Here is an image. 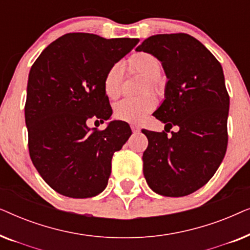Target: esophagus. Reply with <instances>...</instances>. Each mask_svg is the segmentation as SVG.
I'll use <instances>...</instances> for the list:
<instances>
[{"instance_id": "obj_1", "label": "esophagus", "mask_w": 250, "mask_h": 250, "mask_svg": "<svg viewBox=\"0 0 250 250\" xmlns=\"http://www.w3.org/2000/svg\"><path fill=\"white\" fill-rule=\"evenodd\" d=\"M131 128H132V131L134 132V133H138V132H140V129H141L138 125H134V124L131 125Z\"/></svg>"}]
</instances>
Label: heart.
I'll return each mask as SVG.
<instances>
[{
    "label": "heart",
    "mask_w": 250,
    "mask_h": 250,
    "mask_svg": "<svg viewBox=\"0 0 250 250\" xmlns=\"http://www.w3.org/2000/svg\"><path fill=\"white\" fill-rule=\"evenodd\" d=\"M129 74H139L146 77L145 90L158 91V77L162 73V62L158 58L148 52H135L126 60ZM123 70L118 64H112L104 77V91L109 99H117L122 94ZM157 105L156 98L146 94L141 98H125L115 105V116L119 121L139 124L148 117Z\"/></svg>",
    "instance_id": "obj_1"
}]
</instances>
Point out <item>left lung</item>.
<instances>
[{
    "mask_svg": "<svg viewBox=\"0 0 250 250\" xmlns=\"http://www.w3.org/2000/svg\"><path fill=\"white\" fill-rule=\"evenodd\" d=\"M136 51L158 58L165 70V100L153 116L166 132L142 129L148 138L143 174L150 189L165 197H183L209 181L228 146L230 97L224 74L209 50L184 33L150 36Z\"/></svg>",
    "mask_w": 250,
    "mask_h": 250,
    "instance_id": "1",
    "label": "left lung"
}]
</instances>
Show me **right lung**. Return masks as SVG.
I'll list each match as a JSON object with an SVG mask.
<instances>
[{
    "instance_id": "obj_1",
    "label": "right lung",
    "mask_w": 250,
    "mask_h": 250,
    "mask_svg": "<svg viewBox=\"0 0 250 250\" xmlns=\"http://www.w3.org/2000/svg\"><path fill=\"white\" fill-rule=\"evenodd\" d=\"M139 41L69 33L46 46L30 68L25 104L29 156L58 193L91 198L107 187L112 156L131 127L112 121L98 131L86 121L110 118L104 77Z\"/></svg>"
}]
</instances>
